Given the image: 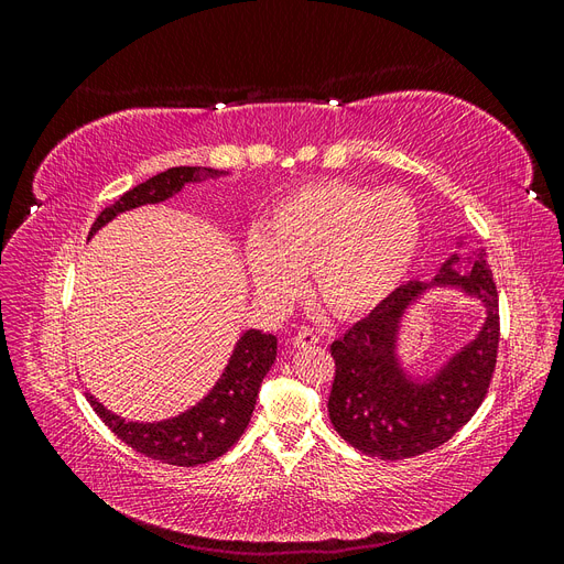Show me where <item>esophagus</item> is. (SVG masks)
<instances>
[{"label":"esophagus","mask_w":564,"mask_h":564,"mask_svg":"<svg viewBox=\"0 0 564 564\" xmlns=\"http://www.w3.org/2000/svg\"><path fill=\"white\" fill-rule=\"evenodd\" d=\"M315 344H319V334L315 329L303 327V329L296 332V336H294L296 348H308V346H315Z\"/></svg>","instance_id":"esophagus-1"}]
</instances>
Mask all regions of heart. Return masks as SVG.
I'll list each match as a JSON object with an SVG mask.
<instances>
[{
	"label": "heart",
	"instance_id": "1",
	"mask_svg": "<svg viewBox=\"0 0 564 564\" xmlns=\"http://www.w3.org/2000/svg\"><path fill=\"white\" fill-rule=\"evenodd\" d=\"M421 240V214L398 187L373 191L346 181L303 185L270 209L247 242L253 286L268 299L299 292L311 270L319 301L340 317L390 296Z\"/></svg>",
	"mask_w": 564,
	"mask_h": 564
}]
</instances>
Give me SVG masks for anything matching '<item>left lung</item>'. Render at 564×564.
I'll list each match as a JSON object with an SVG mask.
<instances>
[{"instance_id": "left-lung-1", "label": "left lung", "mask_w": 564, "mask_h": 564, "mask_svg": "<svg viewBox=\"0 0 564 564\" xmlns=\"http://www.w3.org/2000/svg\"><path fill=\"white\" fill-rule=\"evenodd\" d=\"M454 263L449 259L442 265L435 282L480 296L487 322L433 381H409L395 360L400 317L429 286L416 280L398 286L329 348L336 365L329 419L336 433L362 454L402 460L433 452L464 429L487 395L501 334L497 284L485 256L470 261L464 275Z\"/></svg>"}]
</instances>
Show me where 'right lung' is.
<instances>
[{
	"instance_id": "1",
	"label": "right lung",
	"mask_w": 564,
	"mask_h": 564,
	"mask_svg": "<svg viewBox=\"0 0 564 564\" xmlns=\"http://www.w3.org/2000/svg\"><path fill=\"white\" fill-rule=\"evenodd\" d=\"M224 172L216 169H199V166H174L166 172L139 183L122 197H117L112 204L98 214L94 220L89 237L112 220L117 214L129 212L141 204H155L178 193L185 183L216 178ZM278 355V338L272 334H261L249 329L240 340L230 357V362L224 371V377L214 386V390L204 398L197 406L187 409L181 416L160 421V423H131L115 416L112 412L94 400L87 392V400L94 406V412L100 416L108 429L122 440L131 449L139 454L162 460L169 466H202L209 460L226 454L237 440L242 437L245 429L251 421V412L256 398H259L261 381L268 369L275 362Z\"/></svg>"
}]
</instances>
